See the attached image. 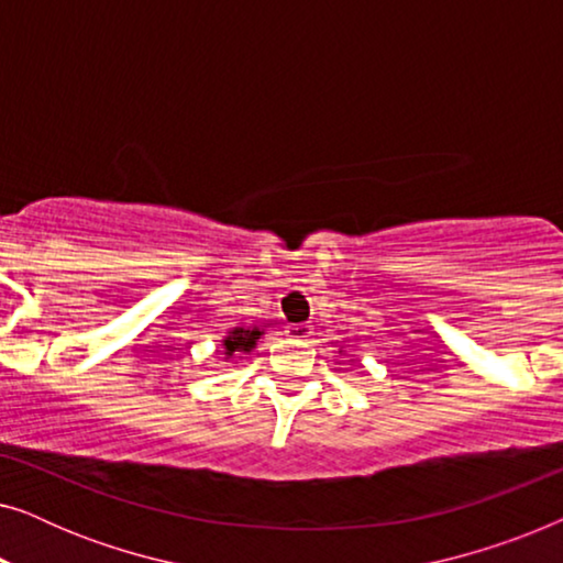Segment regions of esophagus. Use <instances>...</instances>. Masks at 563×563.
Masks as SVG:
<instances>
[{"label": "esophagus", "instance_id": "obj_1", "mask_svg": "<svg viewBox=\"0 0 563 563\" xmlns=\"http://www.w3.org/2000/svg\"><path fill=\"white\" fill-rule=\"evenodd\" d=\"M287 335L297 343H307L312 338V325H307V322H297V325L287 328Z\"/></svg>", "mask_w": 563, "mask_h": 563}]
</instances>
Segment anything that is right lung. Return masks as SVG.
<instances>
[{"label": "right lung", "instance_id": "obj_1", "mask_svg": "<svg viewBox=\"0 0 563 563\" xmlns=\"http://www.w3.org/2000/svg\"><path fill=\"white\" fill-rule=\"evenodd\" d=\"M264 335V330L258 328H233L230 333L225 335V341H222V349H225V358H233V356H241V353H251L256 349L258 338Z\"/></svg>", "mask_w": 563, "mask_h": 563}]
</instances>
